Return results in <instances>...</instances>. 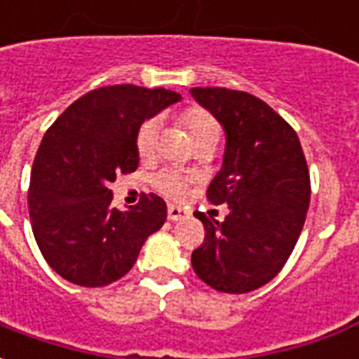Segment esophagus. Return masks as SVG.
Instances as JSON below:
<instances>
[{"label": "esophagus", "mask_w": 359, "mask_h": 359, "mask_svg": "<svg viewBox=\"0 0 359 359\" xmlns=\"http://www.w3.org/2000/svg\"><path fill=\"white\" fill-rule=\"evenodd\" d=\"M167 213H169V219H171V221H180V219H187L188 215H190V211L184 210V208H180V205H169Z\"/></svg>", "instance_id": "esophagus-1"}]
</instances>
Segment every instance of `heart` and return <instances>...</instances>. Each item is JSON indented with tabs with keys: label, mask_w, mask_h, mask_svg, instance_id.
Here are the masks:
<instances>
[{
	"label": "heart",
	"mask_w": 359,
	"mask_h": 359,
	"mask_svg": "<svg viewBox=\"0 0 359 359\" xmlns=\"http://www.w3.org/2000/svg\"><path fill=\"white\" fill-rule=\"evenodd\" d=\"M179 123L188 130L190 138L194 140L196 146L205 144V142H217L221 136V125H219L217 117L211 111L203 109L200 105H190L180 111ZM157 142V121L156 118H148L144 121L136 136H134V148L136 154L140 157H149L156 149ZM154 187L161 192V194L169 196V198H182L184 196V177L175 171H161L157 172L151 179Z\"/></svg>",
	"instance_id": "obj_1"
}]
</instances>
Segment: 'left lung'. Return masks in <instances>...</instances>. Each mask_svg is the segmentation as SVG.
<instances>
[{
  "label": "left lung",
  "instance_id": "obj_1",
  "mask_svg": "<svg viewBox=\"0 0 359 359\" xmlns=\"http://www.w3.org/2000/svg\"><path fill=\"white\" fill-rule=\"evenodd\" d=\"M226 133L225 159L208 188L226 203L225 221L194 213L205 229L192 267L219 292L244 294L277 277L298 242L309 208V171L298 134L256 95L192 88Z\"/></svg>",
  "mask_w": 359,
  "mask_h": 359
}]
</instances>
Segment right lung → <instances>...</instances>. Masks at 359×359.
<instances>
[{"label": "right lung", "instance_id": "right-lung-1", "mask_svg": "<svg viewBox=\"0 0 359 359\" xmlns=\"http://www.w3.org/2000/svg\"><path fill=\"white\" fill-rule=\"evenodd\" d=\"M179 100L165 88L103 86L71 103L43 134L28 213L43 259L69 283L95 288L125 277L146 238L163 226V198L142 194L121 211L111 205L109 182L136 171L138 126Z\"/></svg>", "mask_w": 359, "mask_h": 359}]
</instances>
